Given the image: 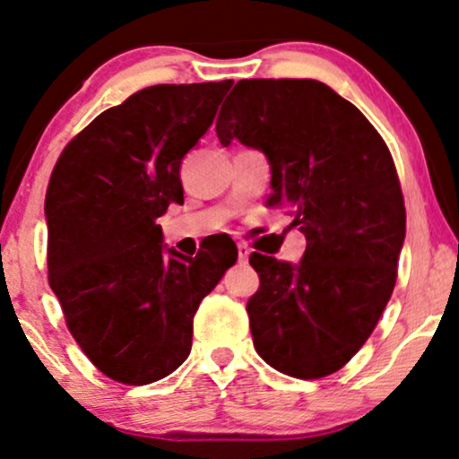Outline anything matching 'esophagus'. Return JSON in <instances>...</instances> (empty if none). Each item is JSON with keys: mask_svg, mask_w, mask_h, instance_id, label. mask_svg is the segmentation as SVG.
<instances>
[{"mask_svg": "<svg viewBox=\"0 0 459 459\" xmlns=\"http://www.w3.org/2000/svg\"><path fill=\"white\" fill-rule=\"evenodd\" d=\"M237 254H239L241 263H247V258H250V247L246 244H237Z\"/></svg>", "mask_w": 459, "mask_h": 459, "instance_id": "1", "label": "esophagus"}]
</instances>
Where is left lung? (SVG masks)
I'll return each mask as SVG.
<instances>
[{
    "label": "left lung",
    "instance_id": "8db88e82",
    "mask_svg": "<svg viewBox=\"0 0 459 459\" xmlns=\"http://www.w3.org/2000/svg\"><path fill=\"white\" fill-rule=\"evenodd\" d=\"M215 132L224 147L237 139L267 156V205H289L307 241L297 264L250 256L261 278L246 306L254 349L289 377H329L394 292L406 235L394 158L355 104L312 79L239 81Z\"/></svg>",
    "mask_w": 459,
    "mask_h": 459
}]
</instances>
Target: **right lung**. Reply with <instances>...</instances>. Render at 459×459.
I'll list each match as a JSON object with an SVG mask.
<instances>
[{"label": "right lung", "instance_id": "1", "mask_svg": "<svg viewBox=\"0 0 459 459\" xmlns=\"http://www.w3.org/2000/svg\"><path fill=\"white\" fill-rule=\"evenodd\" d=\"M233 81L153 85L107 108L55 164L44 213L48 284L104 377L149 385L192 349V320L237 247L187 258L162 246L160 215L184 203L181 160L213 124Z\"/></svg>", "mask_w": 459, "mask_h": 459}]
</instances>
